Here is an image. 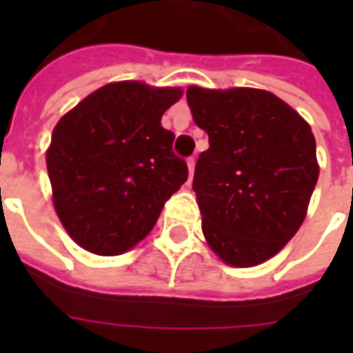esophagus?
<instances>
[{"label": "esophagus", "mask_w": 353, "mask_h": 353, "mask_svg": "<svg viewBox=\"0 0 353 353\" xmlns=\"http://www.w3.org/2000/svg\"><path fill=\"white\" fill-rule=\"evenodd\" d=\"M194 164H196V161H194V157H191V159L187 161V168H189V177H192V174H194Z\"/></svg>", "instance_id": "esophagus-1"}]
</instances>
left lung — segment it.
I'll return each instance as SVG.
<instances>
[{
    "mask_svg": "<svg viewBox=\"0 0 353 353\" xmlns=\"http://www.w3.org/2000/svg\"><path fill=\"white\" fill-rule=\"evenodd\" d=\"M187 101L210 139L192 179L208 245L230 266L261 265L306 217L319 176L310 124L259 88L189 87Z\"/></svg>",
    "mask_w": 353,
    "mask_h": 353,
    "instance_id": "1",
    "label": "left lung"
}]
</instances>
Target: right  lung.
<instances>
[{
	"instance_id": "1",
	"label": "right lung",
	"mask_w": 353,
	"mask_h": 353,
	"mask_svg": "<svg viewBox=\"0 0 353 353\" xmlns=\"http://www.w3.org/2000/svg\"><path fill=\"white\" fill-rule=\"evenodd\" d=\"M181 88L109 83L68 111L52 130L47 170L68 234L87 252L121 255L151 232L164 202L187 181L172 151L164 111Z\"/></svg>"
}]
</instances>
